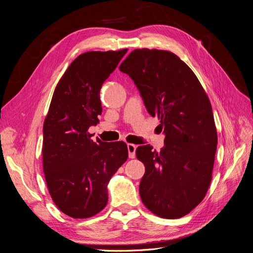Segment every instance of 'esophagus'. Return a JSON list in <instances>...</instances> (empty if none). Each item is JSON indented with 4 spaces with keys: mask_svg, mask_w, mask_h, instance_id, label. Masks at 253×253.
<instances>
[{
    "mask_svg": "<svg viewBox=\"0 0 253 253\" xmlns=\"http://www.w3.org/2000/svg\"><path fill=\"white\" fill-rule=\"evenodd\" d=\"M136 149H137V145H135L133 143H127V151H128L129 158H134L136 156V154H135Z\"/></svg>",
    "mask_w": 253,
    "mask_h": 253,
    "instance_id": "34e87169",
    "label": "esophagus"
}]
</instances>
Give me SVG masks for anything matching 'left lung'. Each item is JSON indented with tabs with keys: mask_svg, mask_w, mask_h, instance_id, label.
Here are the masks:
<instances>
[{
	"mask_svg": "<svg viewBox=\"0 0 253 253\" xmlns=\"http://www.w3.org/2000/svg\"><path fill=\"white\" fill-rule=\"evenodd\" d=\"M119 70L134 81L166 136L160 152L150 144L136 150L145 167L141 201L160 217L185 216L204 200L212 178L217 134L209 98L191 68L171 51L135 49Z\"/></svg>",
	"mask_w": 253,
	"mask_h": 253,
	"instance_id": "8db88e82",
	"label": "left lung"
}]
</instances>
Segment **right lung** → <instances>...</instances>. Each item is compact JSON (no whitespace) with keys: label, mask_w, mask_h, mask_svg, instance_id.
<instances>
[{"label":"right lung","mask_w":253,"mask_h":253,"mask_svg":"<svg viewBox=\"0 0 253 253\" xmlns=\"http://www.w3.org/2000/svg\"><path fill=\"white\" fill-rule=\"evenodd\" d=\"M126 51L82 53L53 91L43 126V171L53 203L73 218L104 208L109 181L128 156L126 142L94 141L87 132L102 112V84Z\"/></svg>","instance_id":"right-lung-1"}]
</instances>
